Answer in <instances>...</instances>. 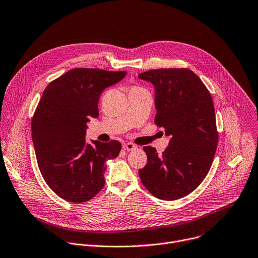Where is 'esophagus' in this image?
<instances>
[{"instance_id":"obj_1","label":"esophagus","mask_w":258,"mask_h":258,"mask_svg":"<svg viewBox=\"0 0 258 258\" xmlns=\"http://www.w3.org/2000/svg\"><path fill=\"white\" fill-rule=\"evenodd\" d=\"M136 146H134L133 144H131V142H126V144H123V149L125 151H133V150H136Z\"/></svg>"}]
</instances>
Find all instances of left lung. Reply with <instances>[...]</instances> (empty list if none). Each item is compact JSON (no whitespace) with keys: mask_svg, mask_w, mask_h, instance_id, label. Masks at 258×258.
<instances>
[{"mask_svg":"<svg viewBox=\"0 0 258 258\" xmlns=\"http://www.w3.org/2000/svg\"><path fill=\"white\" fill-rule=\"evenodd\" d=\"M155 87V123L170 136L159 156L145 147L148 164L138 171L156 198L172 201L195 190L208 174L218 142L212 97L188 69L152 70L138 75Z\"/></svg>","mask_w":258,"mask_h":258,"instance_id":"8db88e82","label":"left lung"}]
</instances>
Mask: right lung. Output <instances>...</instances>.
<instances>
[{"mask_svg": "<svg viewBox=\"0 0 258 258\" xmlns=\"http://www.w3.org/2000/svg\"><path fill=\"white\" fill-rule=\"evenodd\" d=\"M126 72L74 69L44 90L32 120V137L41 174L58 197L73 203L92 199L103 187L105 162L117 158L119 141L85 139L87 123L97 118L102 91Z\"/></svg>", "mask_w": 258, "mask_h": 258, "instance_id": "right-lung-1", "label": "right lung"}]
</instances>
